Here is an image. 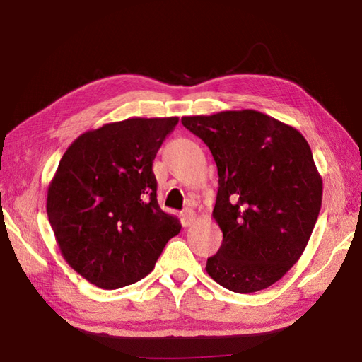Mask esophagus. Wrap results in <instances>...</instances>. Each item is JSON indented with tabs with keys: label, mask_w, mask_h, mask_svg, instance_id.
I'll return each mask as SVG.
<instances>
[{
	"label": "esophagus",
	"mask_w": 362,
	"mask_h": 362,
	"mask_svg": "<svg viewBox=\"0 0 362 362\" xmlns=\"http://www.w3.org/2000/svg\"><path fill=\"white\" fill-rule=\"evenodd\" d=\"M194 218H196V213L191 210V209H187L185 211L182 213V219H183V226L185 227H188V226H191L193 224V221H194Z\"/></svg>",
	"instance_id": "1"
}]
</instances>
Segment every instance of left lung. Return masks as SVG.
Returning <instances> with one entry per match:
<instances>
[{
    "label": "left lung",
    "instance_id": "1",
    "mask_svg": "<svg viewBox=\"0 0 362 362\" xmlns=\"http://www.w3.org/2000/svg\"><path fill=\"white\" fill-rule=\"evenodd\" d=\"M209 146L219 189L213 218L222 230L206 272L249 294L279 281L310 241L322 205V179L297 129L257 110L183 117Z\"/></svg>",
    "mask_w": 362,
    "mask_h": 362
}]
</instances>
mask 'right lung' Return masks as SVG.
I'll use <instances>...</instances> for the list:
<instances>
[{
  "label": "right lung",
  "instance_id": "1",
  "mask_svg": "<svg viewBox=\"0 0 362 362\" xmlns=\"http://www.w3.org/2000/svg\"><path fill=\"white\" fill-rule=\"evenodd\" d=\"M179 118H129L88 130L64 153L46 211L59 249L76 272L103 289L144 279L179 235L157 202L152 171Z\"/></svg>",
  "mask_w": 362,
  "mask_h": 362
}]
</instances>
